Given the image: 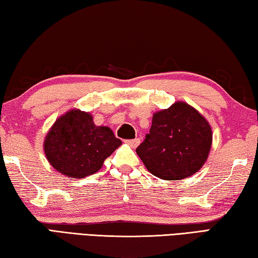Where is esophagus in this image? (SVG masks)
I'll list each match as a JSON object with an SVG mask.
<instances>
[{"instance_id": "34e87169", "label": "esophagus", "mask_w": 258, "mask_h": 258, "mask_svg": "<svg viewBox=\"0 0 258 258\" xmlns=\"http://www.w3.org/2000/svg\"><path fill=\"white\" fill-rule=\"evenodd\" d=\"M125 143H127L130 147L137 148L140 145V139H133V140H126Z\"/></svg>"}]
</instances>
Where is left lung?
<instances>
[{"label":"left lung","instance_id":"8db88e82","mask_svg":"<svg viewBox=\"0 0 258 258\" xmlns=\"http://www.w3.org/2000/svg\"><path fill=\"white\" fill-rule=\"evenodd\" d=\"M208 121L189 104L177 101L152 116L150 132L137 148L148 171L167 181L197 173L212 147Z\"/></svg>","mask_w":258,"mask_h":258}]
</instances>
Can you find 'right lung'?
Returning <instances> with one entry per match:
<instances>
[{
    "instance_id": "1",
    "label": "right lung",
    "mask_w": 258,
    "mask_h": 258,
    "mask_svg": "<svg viewBox=\"0 0 258 258\" xmlns=\"http://www.w3.org/2000/svg\"><path fill=\"white\" fill-rule=\"evenodd\" d=\"M121 141L107 126H95L92 115L73 109L52 126L44 140V152L55 171L69 178L92 175L102 167Z\"/></svg>"
}]
</instances>
